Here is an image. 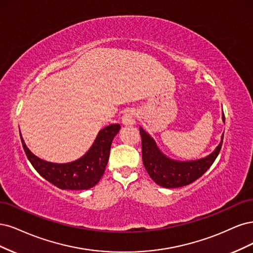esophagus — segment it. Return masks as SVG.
<instances>
[{"mask_svg": "<svg viewBox=\"0 0 253 253\" xmlns=\"http://www.w3.org/2000/svg\"><path fill=\"white\" fill-rule=\"evenodd\" d=\"M122 122L126 126L133 125L135 123V111L133 109L125 110L122 116Z\"/></svg>", "mask_w": 253, "mask_h": 253, "instance_id": "34e87169", "label": "esophagus"}]
</instances>
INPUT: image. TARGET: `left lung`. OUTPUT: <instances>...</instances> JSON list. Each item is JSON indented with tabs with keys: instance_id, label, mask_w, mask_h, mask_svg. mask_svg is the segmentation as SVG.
Listing matches in <instances>:
<instances>
[{
	"instance_id": "8db88e82",
	"label": "left lung",
	"mask_w": 253,
	"mask_h": 253,
	"mask_svg": "<svg viewBox=\"0 0 253 253\" xmlns=\"http://www.w3.org/2000/svg\"><path fill=\"white\" fill-rule=\"evenodd\" d=\"M222 118L225 122L224 113ZM140 134L142 137L143 164L152 180L165 188H177L197 181L213 164L221 151L224 138L223 133L221 143L208 157L198 161L177 162L166 158L159 150L149 134L146 133L141 127Z\"/></svg>"
}]
</instances>
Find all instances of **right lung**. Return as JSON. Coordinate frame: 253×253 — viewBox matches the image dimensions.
I'll list each match as a JSON object with an SVG mask.
<instances>
[{
	"instance_id": "obj_1",
	"label": "right lung",
	"mask_w": 253,
	"mask_h": 253,
	"mask_svg": "<svg viewBox=\"0 0 253 253\" xmlns=\"http://www.w3.org/2000/svg\"><path fill=\"white\" fill-rule=\"evenodd\" d=\"M120 129L119 124H111L102 129L85 156L67 164H54L41 160L30 152L22 136L21 141L31 165L45 180L60 189L85 190L99 183L103 176L112 140Z\"/></svg>"
}]
</instances>
